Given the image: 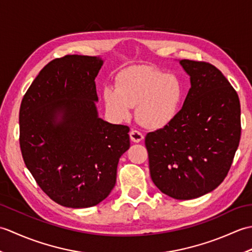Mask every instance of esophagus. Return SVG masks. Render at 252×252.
Masks as SVG:
<instances>
[{"mask_svg": "<svg viewBox=\"0 0 252 252\" xmlns=\"http://www.w3.org/2000/svg\"><path fill=\"white\" fill-rule=\"evenodd\" d=\"M130 138L133 143H140L143 141L144 136L141 132H138L136 130H132L130 132Z\"/></svg>", "mask_w": 252, "mask_h": 252, "instance_id": "obj_1", "label": "esophagus"}]
</instances>
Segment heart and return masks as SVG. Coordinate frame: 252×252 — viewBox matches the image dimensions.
Instances as JSON below:
<instances>
[{
  "instance_id": "1",
  "label": "heart",
  "mask_w": 252,
  "mask_h": 252,
  "mask_svg": "<svg viewBox=\"0 0 252 252\" xmlns=\"http://www.w3.org/2000/svg\"><path fill=\"white\" fill-rule=\"evenodd\" d=\"M185 97L182 80L151 66H136L122 71L116 87L106 85L103 98L107 114L115 121L135 117L143 126L151 130L167 127L180 115Z\"/></svg>"
}]
</instances>
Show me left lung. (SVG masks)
Instances as JSON below:
<instances>
[{
	"instance_id": "left-lung-1",
	"label": "left lung",
	"mask_w": 252,
	"mask_h": 252,
	"mask_svg": "<svg viewBox=\"0 0 252 252\" xmlns=\"http://www.w3.org/2000/svg\"><path fill=\"white\" fill-rule=\"evenodd\" d=\"M190 89L178 118L145 137L151 178L163 194L187 200L216 189L240 140L236 91L213 65L180 61Z\"/></svg>"
}]
</instances>
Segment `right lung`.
<instances>
[{"label":"right lung","instance_id":"obj_1","mask_svg":"<svg viewBox=\"0 0 252 252\" xmlns=\"http://www.w3.org/2000/svg\"><path fill=\"white\" fill-rule=\"evenodd\" d=\"M99 56L50 62L31 83L19 110V144L27 169L52 200L96 206L115 187L130 129L98 117L95 78Z\"/></svg>","mask_w":252,"mask_h":252}]
</instances>
